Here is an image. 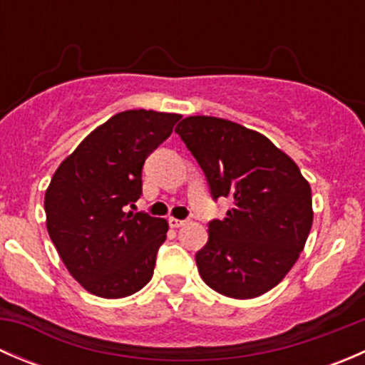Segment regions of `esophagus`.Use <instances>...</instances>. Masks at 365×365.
Wrapping results in <instances>:
<instances>
[{"instance_id": "esophagus-1", "label": "esophagus", "mask_w": 365, "mask_h": 365, "mask_svg": "<svg viewBox=\"0 0 365 365\" xmlns=\"http://www.w3.org/2000/svg\"><path fill=\"white\" fill-rule=\"evenodd\" d=\"M168 222H169V226H171V227H180V226H183V224H185V220H180V219H175V217H169Z\"/></svg>"}]
</instances>
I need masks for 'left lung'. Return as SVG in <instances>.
<instances>
[{"mask_svg":"<svg viewBox=\"0 0 365 365\" xmlns=\"http://www.w3.org/2000/svg\"><path fill=\"white\" fill-rule=\"evenodd\" d=\"M203 169L213 200L233 208L208 224L196 254L203 281L220 295L254 298L286 277L312 226L311 185L298 165L259 132L215 116L175 128Z\"/></svg>","mask_w":365,"mask_h":365,"instance_id":"8db88e82","label":"left lung"}]
</instances>
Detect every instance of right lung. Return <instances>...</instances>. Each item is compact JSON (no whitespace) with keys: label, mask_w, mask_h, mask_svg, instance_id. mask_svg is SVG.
Here are the masks:
<instances>
[{"label":"right lung","mask_w":365,"mask_h":365,"mask_svg":"<svg viewBox=\"0 0 365 365\" xmlns=\"http://www.w3.org/2000/svg\"><path fill=\"white\" fill-rule=\"evenodd\" d=\"M180 114L132 109L95 128L46 190L47 231L73 279L91 295L123 298L150 282L168 222L125 212L143 194V164Z\"/></svg>","instance_id":"add662e5"}]
</instances>
